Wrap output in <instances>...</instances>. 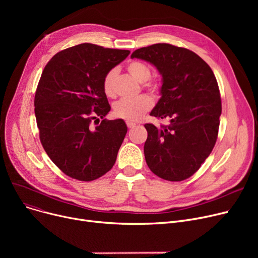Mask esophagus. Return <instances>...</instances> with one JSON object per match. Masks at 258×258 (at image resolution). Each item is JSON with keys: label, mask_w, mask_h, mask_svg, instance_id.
<instances>
[{"label": "esophagus", "mask_w": 258, "mask_h": 258, "mask_svg": "<svg viewBox=\"0 0 258 258\" xmlns=\"http://www.w3.org/2000/svg\"><path fill=\"white\" fill-rule=\"evenodd\" d=\"M126 125H127L128 128H132V127L136 125V123H135V122H132V121H126Z\"/></svg>", "instance_id": "esophagus-1"}]
</instances>
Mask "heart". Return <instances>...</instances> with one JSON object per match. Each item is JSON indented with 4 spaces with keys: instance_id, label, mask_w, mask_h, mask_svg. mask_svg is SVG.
Returning <instances> with one entry per match:
<instances>
[{
    "instance_id": "heart-1",
    "label": "heart",
    "mask_w": 258,
    "mask_h": 258,
    "mask_svg": "<svg viewBox=\"0 0 258 258\" xmlns=\"http://www.w3.org/2000/svg\"><path fill=\"white\" fill-rule=\"evenodd\" d=\"M128 73L136 78L140 83H144V86L152 92L158 90L159 85L156 80H151L152 75L151 68L146 63L133 60L127 64ZM116 76L117 69H111L107 71L102 80V90L105 96L114 98L116 96ZM153 106V99L147 95H140L134 99H121L114 104V115L118 118L137 121L142 116L150 111Z\"/></svg>"
}]
</instances>
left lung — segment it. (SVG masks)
<instances>
[{
	"mask_svg": "<svg viewBox=\"0 0 258 258\" xmlns=\"http://www.w3.org/2000/svg\"><path fill=\"white\" fill-rule=\"evenodd\" d=\"M132 58L154 64L162 75L161 98L151 116L168 125L144 126L145 161L161 179L178 182L198 171L218 139L222 101L218 81L198 54L170 44L134 51Z\"/></svg>",
	"mask_w": 258,
	"mask_h": 258,
	"instance_id": "left-lung-1",
	"label": "left lung"
}]
</instances>
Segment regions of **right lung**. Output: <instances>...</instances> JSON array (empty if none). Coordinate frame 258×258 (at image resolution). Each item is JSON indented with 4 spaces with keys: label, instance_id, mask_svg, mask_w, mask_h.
Listing matches in <instances>:
<instances>
[{
    "label": "right lung",
    "instance_id": "add662e5",
    "mask_svg": "<svg viewBox=\"0 0 258 258\" xmlns=\"http://www.w3.org/2000/svg\"><path fill=\"white\" fill-rule=\"evenodd\" d=\"M128 54L80 44L56 53L40 76L34 97L39 140L53 163L73 179L96 180L115 164L127 127L122 119H104L111 106L102 80ZM94 118H102L101 124L93 127Z\"/></svg>",
    "mask_w": 258,
    "mask_h": 258
}]
</instances>
